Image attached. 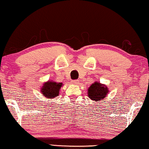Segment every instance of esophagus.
Wrapping results in <instances>:
<instances>
[{"mask_svg":"<svg viewBox=\"0 0 149 149\" xmlns=\"http://www.w3.org/2000/svg\"><path fill=\"white\" fill-rule=\"evenodd\" d=\"M71 83H72V84H74V85H77V84L79 83V81L78 80H72Z\"/></svg>","mask_w":149,"mask_h":149,"instance_id":"esophagus-1","label":"esophagus"}]
</instances>
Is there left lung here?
<instances>
[{"label": "left lung", "instance_id": "left-lung-1", "mask_svg": "<svg viewBox=\"0 0 149 149\" xmlns=\"http://www.w3.org/2000/svg\"><path fill=\"white\" fill-rule=\"evenodd\" d=\"M108 93V89L105 85L99 82L93 83L88 89V96L92 100L100 101L104 99Z\"/></svg>", "mask_w": 149, "mask_h": 149}]
</instances>
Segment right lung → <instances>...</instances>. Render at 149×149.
Segmentation results:
<instances>
[{
    "label": "right lung",
    "instance_id": "right-lung-1",
    "mask_svg": "<svg viewBox=\"0 0 149 149\" xmlns=\"http://www.w3.org/2000/svg\"><path fill=\"white\" fill-rule=\"evenodd\" d=\"M62 86L61 83H56L53 81H48L44 83L42 88L41 91L42 92L43 95L47 98L51 99L58 95L60 89Z\"/></svg>",
    "mask_w": 149,
    "mask_h": 149
}]
</instances>
